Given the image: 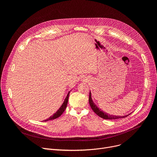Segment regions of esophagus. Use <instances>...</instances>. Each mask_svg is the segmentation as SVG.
<instances>
[{
	"mask_svg": "<svg viewBox=\"0 0 157 157\" xmlns=\"http://www.w3.org/2000/svg\"><path fill=\"white\" fill-rule=\"evenodd\" d=\"M84 81H85V80H86V77H85V78H83V79Z\"/></svg>",
	"mask_w": 157,
	"mask_h": 157,
	"instance_id": "obj_1",
	"label": "esophagus"
}]
</instances>
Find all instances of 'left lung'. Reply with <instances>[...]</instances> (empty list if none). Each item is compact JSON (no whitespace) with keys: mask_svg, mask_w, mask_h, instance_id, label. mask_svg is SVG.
<instances>
[{"mask_svg":"<svg viewBox=\"0 0 157 157\" xmlns=\"http://www.w3.org/2000/svg\"><path fill=\"white\" fill-rule=\"evenodd\" d=\"M89 104L92 110L95 112V114H97L98 117H100L101 118L105 119V120H116V119H120V118H123L128 117V114L125 115V116H116V115H113V114H110L107 113H105L101 110V109H99L98 107L95 104L92 98V94L91 92H90V95H89Z\"/></svg>","mask_w":157,"mask_h":157,"instance_id":"obj_1","label":"left lung"}]
</instances>
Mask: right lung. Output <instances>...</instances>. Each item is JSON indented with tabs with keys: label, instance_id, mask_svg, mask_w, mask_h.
Segmentation results:
<instances>
[{
	"label": "right lung",
	"instance_id": "right-lung-1",
	"mask_svg": "<svg viewBox=\"0 0 157 157\" xmlns=\"http://www.w3.org/2000/svg\"><path fill=\"white\" fill-rule=\"evenodd\" d=\"M69 94H70V92H68V94L67 95V97H65V100L63 102V104H62L60 108L58 109V111L54 113L52 116H51L49 118H48V119L45 120L44 121H48V120H54V119H56L57 118H59L60 115L62 114V113L64 112V111L65 110L66 108H67V103H68V99H69Z\"/></svg>",
	"mask_w": 157,
	"mask_h": 157
}]
</instances>
